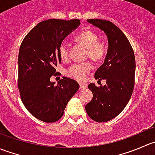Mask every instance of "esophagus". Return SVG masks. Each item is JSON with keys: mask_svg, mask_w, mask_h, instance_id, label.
<instances>
[{"mask_svg": "<svg viewBox=\"0 0 155 155\" xmlns=\"http://www.w3.org/2000/svg\"><path fill=\"white\" fill-rule=\"evenodd\" d=\"M79 85H80L81 90H82V89H85L87 87V84L85 83H80L79 84Z\"/></svg>", "mask_w": 155, "mask_h": 155, "instance_id": "1", "label": "esophagus"}]
</instances>
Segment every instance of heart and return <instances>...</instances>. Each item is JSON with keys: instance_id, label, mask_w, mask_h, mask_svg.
I'll use <instances>...</instances> for the list:
<instances>
[{"instance_id": "b5f03b06", "label": "heart", "mask_w": 155, "mask_h": 155, "mask_svg": "<svg viewBox=\"0 0 155 155\" xmlns=\"http://www.w3.org/2000/svg\"><path fill=\"white\" fill-rule=\"evenodd\" d=\"M98 36L91 31H84L76 37V41L82 43L87 48V55L90 56L94 60H101L105 55L107 51V45L104 42L98 41ZM58 52L62 59H67L68 57V44L65 42L61 43ZM92 69V64L89 61L77 63L71 65L67 71L69 76L76 79L83 80L86 75Z\"/></svg>"}]
</instances>
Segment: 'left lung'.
Instances as JSON below:
<instances>
[{
  "label": "left lung",
  "mask_w": 155,
  "mask_h": 155,
  "mask_svg": "<svg viewBox=\"0 0 155 155\" xmlns=\"http://www.w3.org/2000/svg\"><path fill=\"white\" fill-rule=\"evenodd\" d=\"M87 21L105 33L108 50L104 64L94 73L95 79L107 82L104 86L87 85L93 98L85 110L94 121L106 122L119 115L130 99L135 83V56L129 40L113 23L97 18Z\"/></svg>",
  "instance_id": "left-lung-1"
}]
</instances>
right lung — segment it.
Listing matches in <instances>:
<instances>
[{
	"label": "right lung",
	"instance_id": "1",
	"mask_svg": "<svg viewBox=\"0 0 155 155\" xmlns=\"http://www.w3.org/2000/svg\"><path fill=\"white\" fill-rule=\"evenodd\" d=\"M80 25L79 19L46 20L26 35L19 48L18 87L21 101L37 119L55 122L79 88L76 81L63 77L58 85L50 81L61 61L59 46Z\"/></svg>",
	"mask_w": 155,
	"mask_h": 155
}]
</instances>
